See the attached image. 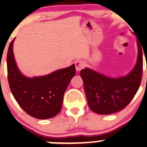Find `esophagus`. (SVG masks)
<instances>
[{
  "label": "esophagus",
  "mask_w": 147,
  "mask_h": 147,
  "mask_svg": "<svg viewBox=\"0 0 147 147\" xmlns=\"http://www.w3.org/2000/svg\"><path fill=\"white\" fill-rule=\"evenodd\" d=\"M75 66L77 71H80V70H82V69H83L84 68V66H85V63H84V61L78 60L75 62Z\"/></svg>",
  "instance_id": "obj_1"
}]
</instances>
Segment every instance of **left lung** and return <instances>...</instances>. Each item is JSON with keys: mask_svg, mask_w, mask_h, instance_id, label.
<instances>
[{"mask_svg": "<svg viewBox=\"0 0 147 147\" xmlns=\"http://www.w3.org/2000/svg\"><path fill=\"white\" fill-rule=\"evenodd\" d=\"M137 41V63L125 77L110 78L89 68L81 70L88 104L93 112L101 115L118 112L124 109L136 95L141 84L143 68L142 50L139 41Z\"/></svg>", "mask_w": 147, "mask_h": 147, "instance_id": "8db88e82", "label": "left lung"}]
</instances>
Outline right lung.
Instances as JSON below:
<instances>
[{"label": "right lung", "instance_id": "right-lung-1", "mask_svg": "<svg viewBox=\"0 0 147 147\" xmlns=\"http://www.w3.org/2000/svg\"><path fill=\"white\" fill-rule=\"evenodd\" d=\"M14 39L7 55V78L11 93L25 113L37 119L56 116L61 109L63 95L75 75V65L43 77L28 78L19 72L13 55Z\"/></svg>", "mask_w": 147, "mask_h": 147}]
</instances>
